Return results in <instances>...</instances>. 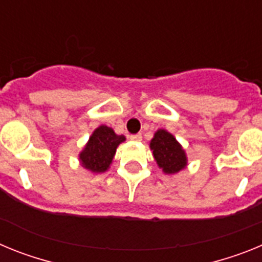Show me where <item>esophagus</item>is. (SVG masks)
I'll list each match as a JSON object with an SVG mask.
<instances>
[{
  "label": "esophagus",
  "instance_id": "34e87169",
  "mask_svg": "<svg viewBox=\"0 0 262 262\" xmlns=\"http://www.w3.org/2000/svg\"><path fill=\"white\" fill-rule=\"evenodd\" d=\"M142 134H134V135L129 136V139L131 140H134V142H142Z\"/></svg>",
  "mask_w": 262,
  "mask_h": 262
}]
</instances>
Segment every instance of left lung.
<instances>
[{
  "label": "left lung",
  "mask_w": 262,
  "mask_h": 262,
  "mask_svg": "<svg viewBox=\"0 0 262 262\" xmlns=\"http://www.w3.org/2000/svg\"><path fill=\"white\" fill-rule=\"evenodd\" d=\"M157 165L166 174H174L186 166V154L172 134L157 129L149 143Z\"/></svg>",
  "instance_id": "left-lung-1"
}]
</instances>
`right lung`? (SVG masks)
I'll return each mask as SVG.
<instances>
[{"instance_id":"obj_1","label":"right lung","mask_w":262,"mask_h":262,"mask_svg":"<svg viewBox=\"0 0 262 262\" xmlns=\"http://www.w3.org/2000/svg\"><path fill=\"white\" fill-rule=\"evenodd\" d=\"M123 135H117L107 126H99L89 138L85 148L80 154V161L85 169L93 173H103L114 159L118 145L124 142Z\"/></svg>"}]
</instances>
